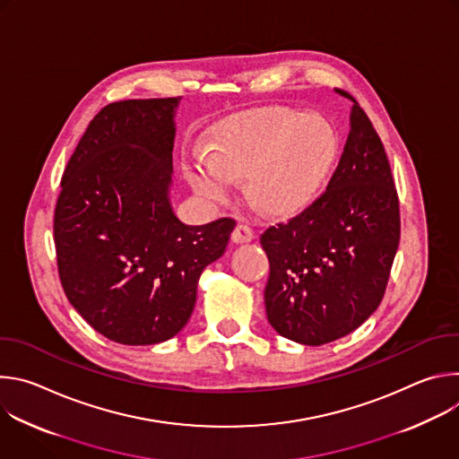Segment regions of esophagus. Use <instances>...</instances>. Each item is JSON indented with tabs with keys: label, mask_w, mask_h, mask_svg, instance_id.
Segmentation results:
<instances>
[{
	"label": "esophagus",
	"mask_w": 459,
	"mask_h": 459,
	"mask_svg": "<svg viewBox=\"0 0 459 459\" xmlns=\"http://www.w3.org/2000/svg\"><path fill=\"white\" fill-rule=\"evenodd\" d=\"M252 238H254V230H252V227H250L248 223L239 221V223L236 225V229L232 230V241H234V243H247V241H250Z\"/></svg>",
	"instance_id": "34e87169"
}]
</instances>
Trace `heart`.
Returning <instances> with one entry per match:
<instances>
[{
	"label": "heart",
	"instance_id": "1",
	"mask_svg": "<svg viewBox=\"0 0 459 459\" xmlns=\"http://www.w3.org/2000/svg\"><path fill=\"white\" fill-rule=\"evenodd\" d=\"M334 128L321 117L269 108L234 123L216 152L188 167L194 188L225 200L236 179L248 176V194L271 212L294 211L308 202L336 156Z\"/></svg>",
	"mask_w": 459,
	"mask_h": 459
}]
</instances>
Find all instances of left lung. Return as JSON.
<instances>
[{
  "label": "left lung",
  "instance_id": "left-lung-1",
  "mask_svg": "<svg viewBox=\"0 0 459 459\" xmlns=\"http://www.w3.org/2000/svg\"><path fill=\"white\" fill-rule=\"evenodd\" d=\"M340 163L317 198L259 241L271 273L265 308L276 333L317 347L379 307L400 245V198L376 128L356 98Z\"/></svg>",
  "mask_w": 459,
  "mask_h": 459
}]
</instances>
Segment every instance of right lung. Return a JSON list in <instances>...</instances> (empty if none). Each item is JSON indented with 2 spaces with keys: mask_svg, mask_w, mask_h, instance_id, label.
Here are the masks:
<instances>
[{
  "mask_svg": "<svg viewBox=\"0 0 459 459\" xmlns=\"http://www.w3.org/2000/svg\"><path fill=\"white\" fill-rule=\"evenodd\" d=\"M178 98L108 103L61 178L54 245L61 287L94 331L152 345L186 325L204 269L221 257L232 218L181 223L169 204Z\"/></svg>",
  "mask_w": 459,
  "mask_h": 459,
  "instance_id": "obj_1",
  "label": "right lung"
}]
</instances>
